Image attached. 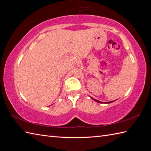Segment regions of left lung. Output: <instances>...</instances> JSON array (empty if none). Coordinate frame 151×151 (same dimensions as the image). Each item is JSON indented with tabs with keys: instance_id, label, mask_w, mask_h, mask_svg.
<instances>
[{
	"instance_id": "left-lung-1",
	"label": "left lung",
	"mask_w": 151,
	"mask_h": 151,
	"mask_svg": "<svg viewBox=\"0 0 151 151\" xmlns=\"http://www.w3.org/2000/svg\"><path fill=\"white\" fill-rule=\"evenodd\" d=\"M95 101H97V102H102L99 101H97V100H95ZM110 102H104V103H110ZM102 103H103V102H102Z\"/></svg>"
}]
</instances>
